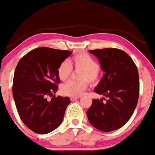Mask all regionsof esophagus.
Returning <instances> with one entry per match:
<instances>
[{
	"mask_svg": "<svg viewBox=\"0 0 155 155\" xmlns=\"http://www.w3.org/2000/svg\"><path fill=\"white\" fill-rule=\"evenodd\" d=\"M78 98H79V97H70V100H71V101H75V100H78Z\"/></svg>",
	"mask_w": 155,
	"mask_h": 155,
	"instance_id": "esophagus-1",
	"label": "esophagus"
}]
</instances>
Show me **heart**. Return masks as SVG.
<instances>
[{
	"instance_id": "b5f03b06",
	"label": "heart",
	"mask_w": 155,
	"mask_h": 155,
	"mask_svg": "<svg viewBox=\"0 0 155 155\" xmlns=\"http://www.w3.org/2000/svg\"><path fill=\"white\" fill-rule=\"evenodd\" d=\"M76 70H81L79 74V79L81 81H70L61 87V91L64 95L69 97H80L86 91L88 85L96 84L100 78V70L99 64L91 55L85 52H81L71 58L70 61H63L58 68V76L63 81L70 78L72 68Z\"/></svg>"
}]
</instances>
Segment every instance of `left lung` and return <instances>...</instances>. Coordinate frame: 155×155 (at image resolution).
I'll return each mask as SVG.
<instances>
[{
  "label": "left lung",
  "mask_w": 155,
  "mask_h": 155,
  "mask_svg": "<svg viewBox=\"0 0 155 155\" xmlns=\"http://www.w3.org/2000/svg\"><path fill=\"white\" fill-rule=\"evenodd\" d=\"M89 51L99 59L105 72L94 91L107 100L104 103L102 100L93 99L86 112L87 119L100 131L116 130L128 122L137 107L139 96L137 67L126 52L118 48Z\"/></svg>",
  "instance_id": "8db88e82"
}]
</instances>
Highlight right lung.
Here are the masks:
<instances>
[{
  "label": "right lung",
  "mask_w": 155,
  "mask_h": 155,
  "mask_svg": "<svg viewBox=\"0 0 155 155\" xmlns=\"http://www.w3.org/2000/svg\"><path fill=\"white\" fill-rule=\"evenodd\" d=\"M72 51L39 47L23 56L16 67L12 93L18 114L34 132L46 134L61 124L71 101L68 97H55L61 83L60 64ZM52 96L50 101L47 97Z\"/></svg>",
  "instance_id": "obj_1"
}]
</instances>
